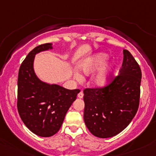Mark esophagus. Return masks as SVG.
<instances>
[{"mask_svg": "<svg viewBox=\"0 0 156 156\" xmlns=\"http://www.w3.org/2000/svg\"><path fill=\"white\" fill-rule=\"evenodd\" d=\"M78 97L79 98H82L83 97V93L82 92H79V93L78 94Z\"/></svg>", "mask_w": 156, "mask_h": 156, "instance_id": "esophagus-1", "label": "esophagus"}]
</instances>
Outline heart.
Segmentation results:
<instances>
[{
	"label": "heart",
	"instance_id": "b5f03b06",
	"mask_svg": "<svg viewBox=\"0 0 156 156\" xmlns=\"http://www.w3.org/2000/svg\"><path fill=\"white\" fill-rule=\"evenodd\" d=\"M109 55L107 53L100 52L83 60L81 63V71L86 75L92 74L99 69L92 81V86L97 89H103L108 86L114 73L115 64L113 62L106 64ZM75 78L78 80H81L82 77L77 73Z\"/></svg>",
	"mask_w": 156,
	"mask_h": 156
}]
</instances>
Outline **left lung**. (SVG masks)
Listing matches in <instances>:
<instances>
[{
  "instance_id": "obj_1",
  "label": "left lung",
  "mask_w": 156,
  "mask_h": 156,
  "mask_svg": "<svg viewBox=\"0 0 156 156\" xmlns=\"http://www.w3.org/2000/svg\"><path fill=\"white\" fill-rule=\"evenodd\" d=\"M119 75L103 89H85L83 120L93 136L107 138L124 130L139 106L141 71L131 53L123 51Z\"/></svg>"
}]
</instances>
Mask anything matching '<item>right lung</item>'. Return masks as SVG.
I'll list each match as a JSON object with an SVG mask.
<instances>
[{
  "instance_id": "right-lung-1",
  "label": "right lung",
  "mask_w": 156,
  "mask_h": 156,
  "mask_svg": "<svg viewBox=\"0 0 156 156\" xmlns=\"http://www.w3.org/2000/svg\"><path fill=\"white\" fill-rule=\"evenodd\" d=\"M52 49L51 43L37 46L27 55L18 72L17 106L20 117L31 132L41 137L52 136L59 130L80 92L37 78L34 70L35 55Z\"/></svg>"
}]
</instances>
